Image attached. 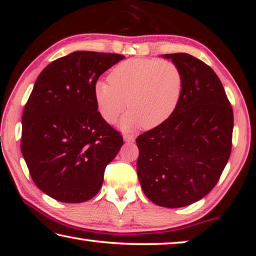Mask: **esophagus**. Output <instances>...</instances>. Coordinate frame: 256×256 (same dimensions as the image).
I'll list each match as a JSON object with an SVG mask.
<instances>
[{"label":"esophagus","instance_id":"obj_1","mask_svg":"<svg viewBox=\"0 0 256 256\" xmlns=\"http://www.w3.org/2000/svg\"><path fill=\"white\" fill-rule=\"evenodd\" d=\"M123 138L125 142H130V144H131V142H134V136H131V134H124Z\"/></svg>","mask_w":256,"mask_h":256}]
</instances>
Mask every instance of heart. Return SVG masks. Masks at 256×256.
<instances>
[{
  "instance_id": "heart-1",
  "label": "heart",
  "mask_w": 256,
  "mask_h": 256,
  "mask_svg": "<svg viewBox=\"0 0 256 256\" xmlns=\"http://www.w3.org/2000/svg\"><path fill=\"white\" fill-rule=\"evenodd\" d=\"M110 80L94 84V102L107 123H114L128 106L131 110L120 124L124 131L160 126L174 114L183 92V76L170 60H124L112 68Z\"/></svg>"
}]
</instances>
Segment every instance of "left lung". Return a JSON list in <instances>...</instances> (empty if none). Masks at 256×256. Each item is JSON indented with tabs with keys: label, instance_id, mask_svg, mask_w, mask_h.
<instances>
[{
	"label": "left lung",
	"instance_id": "obj_1",
	"mask_svg": "<svg viewBox=\"0 0 256 256\" xmlns=\"http://www.w3.org/2000/svg\"><path fill=\"white\" fill-rule=\"evenodd\" d=\"M183 76V92L172 118L136 138V172L154 204L182 208L214 188L232 151V108L210 66L186 53L164 54Z\"/></svg>",
	"mask_w": 256,
	"mask_h": 256
}]
</instances>
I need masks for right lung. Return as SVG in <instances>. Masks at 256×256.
Masks as SVG:
<instances>
[{"mask_svg": "<svg viewBox=\"0 0 256 256\" xmlns=\"http://www.w3.org/2000/svg\"><path fill=\"white\" fill-rule=\"evenodd\" d=\"M125 58L78 50L38 76L22 112L21 152L34 184L60 202L80 203L100 190L123 138L99 114L94 86Z\"/></svg>", "mask_w": 256, "mask_h": 256, "instance_id": "1", "label": "right lung"}]
</instances>
